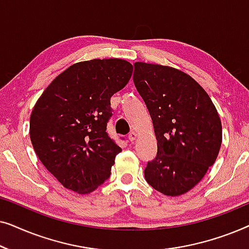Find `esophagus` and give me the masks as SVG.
Returning <instances> with one entry per match:
<instances>
[{
  "instance_id": "obj_1",
  "label": "esophagus",
  "mask_w": 249,
  "mask_h": 249,
  "mask_svg": "<svg viewBox=\"0 0 249 249\" xmlns=\"http://www.w3.org/2000/svg\"><path fill=\"white\" fill-rule=\"evenodd\" d=\"M136 138H137V134H136L135 131H131L130 134L128 135V139H129V141H130L131 142H135V141H136Z\"/></svg>"
}]
</instances>
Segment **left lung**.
Returning a JSON list of instances; mask_svg holds the SVG:
<instances>
[{"label": "left lung", "instance_id": "1", "mask_svg": "<svg viewBox=\"0 0 249 249\" xmlns=\"http://www.w3.org/2000/svg\"><path fill=\"white\" fill-rule=\"evenodd\" d=\"M134 83L144 100L158 141V155L145 179L166 196L194 188L220 152L222 125L215 107L197 81L176 68L136 62Z\"/></svg>", "mask_w": 249, "mask_h": 249}]
</instances>
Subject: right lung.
Listing matches in <instances>:
<instances>
[{
  "instance_id": "right-lung-1",
  "label": "right lung",
  "mask_w": 249,
  "mask_h": 249,
  "mask_svg": "<svg viewBox=\"0 0 249 249\" xmlns=\"http://www.w3.org/2000/svg\"><path fill=\"white\" fill-rule=\"evenodd\" d=\"M131 74L125 60L83 61L60 73L36 102L30 141L43 165L67 189L84 195L110 177L121 152L107 131L110 101Z\"/></svg>"
}]
</instances>
